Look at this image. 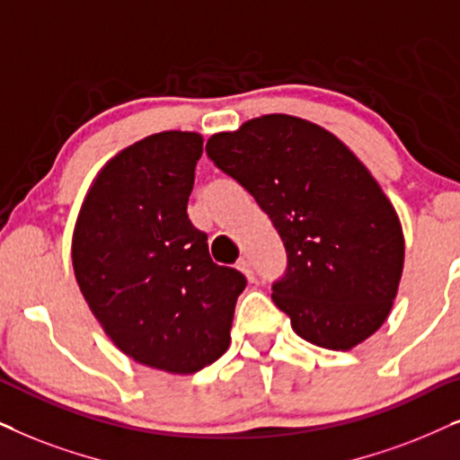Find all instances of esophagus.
<instances>
[{
	"mask_svg": "<svg viewBox=\"0 0 460 460\" xmlns=\"http://www.w3.org/2000/svg\"><path fill=\"white\" fill-rule=\"evenodd\" d=\"M237 269H240V271H242L243 275H246V279H248V281H254V269H252V262L246 261V259L237 261Z\"/></svg>",
	"mask_w": 460,
	"mask_h": 460,
	"instance_id": "1",
	"label": "esophagus"
}]
</instances>
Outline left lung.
<instances>
[{
    "label": "left lung",
    "instance_id": "8db88e82",
    "mask_svg": "<svg viewBox=\"0 0 460 460\" xmlns=\"http://www.w3.org/2000/svg\"><path fill=\"white\" fill-rule=\"evenodd\" d=\"M208 157L252 195L284 242L273 303L301 339L349 351L383 326L403 271L394 204L358 155L294 115L248 119L208 138Z\"/></svg>",
    "mask_w": 460,
    "mask_h": 460
}]
</instances>
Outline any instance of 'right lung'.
<instances>
[{
  "mask_svg": "<svg viewBox=\"0 0 460 460\" xmlns=\"http://www.w3.org/2000/svg\"><path fill=\"white\" fill-rule=\"evenodd\" d=\"M198 132L151 134L113 155L85 193L71 256L79 290L113 345L134 362L193 375L231 342L246 278L212 262L189 220Z\"/></svg>",
  "mask_w": 460,
  "mask_h": 460,
  "instance_id": "right-lung-1",
  "label": "right lung"
}]
</instances>
